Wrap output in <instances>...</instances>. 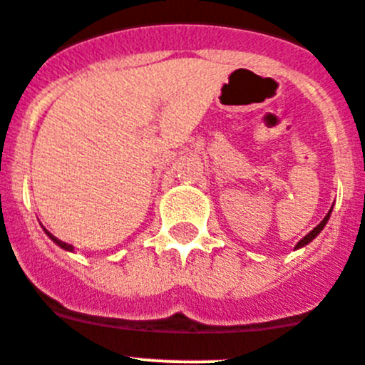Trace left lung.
Listing matches in <instances>:
<instances>
[{"label": "left lung", "mask_w": 365, "mask_h": 365, "mask_svg": "<svg viewBox=\"0 0 365 365\" xmlns=\"http://www.w3.org/2000/svg\"><path fill=\"white\" fill-rule=\"evenodd\" d=\"M330 212H331V209H330V211H328V215H327V216H324V218H323V222H321V223H319V225H317V227H316V229H314V230H310V232H309V234H307V236L304 237V240H300V241H298V245H297V247H294V248H300V247H305V245H307V243H310V241H312V240H314V237H316V236H317V234H319V232H321V230H323V227H324V225H327L328 218H330Z\"/></svg>", "instance_id": "left-lung-1"}]
</instances>
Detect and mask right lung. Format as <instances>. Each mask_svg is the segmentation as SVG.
I'll return each instance as SVG.
<instances>
[{
    "instance_id": "right-lung-1",
    "label": "right lung",
    "mask_w": 365,
    "mask_h": 365,
    "mask_svg": "<svg viewBox=\"0 0 365 365\" xmlns=\"http://www.w3.org/2000/svg\"><path fill=\"white\" fill-rule=\"evenodd\" d=\"M46 234H48V236H49V237H51V240H53V241H55V243H56V245H60V247H61V248H65V250H72V245H67V243H63V241H60V240H58V237H55V236H53V234H51V232H48V230H46Z\"/></svg>"
}]
</instances>
